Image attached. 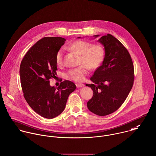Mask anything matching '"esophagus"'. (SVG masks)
I'll return each instance as SVG.
<instances>
[{"mask_svg":"<svg viewBox=\"0 0 156 156\" xmlns=\"http://www.w3.org/2000/svg\"><path fill=\"white\" fill-rule=\"evenodd\" d=\"M76 87H77V88H81V87H83V83H76Z\"/></svg>","mask_w":156,"mask_h":156,"instance_id":"1","label":"esophagus"}]
</instances>
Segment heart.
Here are the masks:
<instances>
[{
	"mask_svg": "<svg viewBox=\"0 0 156 156\" xmlns=\"http://www.w3.org/2000/svg\"><path fill=\"white\" fill-rule=\"evenodd\" d=\"M68 48L80 54V66L68 70L65 76L70 80L82 82L85 80L86 75L88 73L90 67L91 69H96L100 66L104 61L105 55V50L104 46L99 44H93L92 42L78 40L68 45ZM64 50L59 49L55 54V62L58 65H62L63 63Z\"/></svg>",
	"mask_w": 156,
	"mask_h": 156,
	"instance_id": "b5f03b06",
	"label": "heart"
}]
</instances>
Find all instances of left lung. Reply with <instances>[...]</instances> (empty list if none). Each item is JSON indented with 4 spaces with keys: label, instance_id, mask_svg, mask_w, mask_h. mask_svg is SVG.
Segmentation results:
<instances>
[{
    "label": "left lung",
    "instance_id": "8db88e82",
    "mask_svg": "<svg viewBox=\"0 0 156 156\" xmlns=\"http://www.w3.org/2000/svg\"><path fill=\"white\" fill-rule=\"evenodd\" d=\"M98 41L104 45L105 55L90 78L93 83L86 84L93 91L87 107L94 114L105 116L117 110L126 100L133 86L134 69L129 53L118 39L108 34Z\"/></svg>",
    "mask_w": 156,
    "mask_h": 156
}]
</instances>
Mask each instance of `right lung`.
Masks as SVG:
<instances>
[{
	"label": "right lung",
	"mask_w": 156,
	"mask_h": 156,
	"mask_svg": "<svg viewBox=\"0 0 156 156\" xmlns=\"http://www.w3.org/2000/svg\"><path fill=\"white\" fill-rule=\"evenodd\" d=\"M65 41L60 37L42 38L27 51L20 65L24 98L44 118L53 119L60 114L69 95L76 88L73 82L67 80L61 82L57 88L50 85V79L56 77L55 54Z\"/></svg>",
	"instance_id": "1"
}]
</instances>
